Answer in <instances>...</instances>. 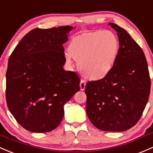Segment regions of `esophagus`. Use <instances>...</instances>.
I'll list each match as a JSON object with an SVG mask.
<instances>
[{
	"mask_svg": "<svg viewBox=\"0 0 153 153\" xmlns=\"http://www.w3.org/2000/svg\"><path fill=\"white\" fill-rule=\"evenodd\" d=\"M79 86H80V90H81L82 91L85 90V87H86V82L85 81V80H83V79L81 80Z\"/></svg>",
	"mask_w": 153,
	"mask_h": 153,
	"instance_id": "34e87169",
	"label": "esophagus"
}]
</instances>
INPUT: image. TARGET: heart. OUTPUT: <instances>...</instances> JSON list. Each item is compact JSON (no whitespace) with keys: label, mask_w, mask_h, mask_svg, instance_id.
Segmentation results:
<instances>
[{"label":"heart","mask_w":153,"mask_h":153,"mask_svg":"<svg viewBox=\"0 0 153 153\" xmlns=\"http://www.w3.org/2000/svg\"><path fill=\"white\" fill-rule=\"evenodd\" d=\"M119 50L120 42L116 34L109 30H97L74 37L64 57L69 65L72 58L76 60L84 77L97 81L112 71Z\"/></svg>","instance_id":"1"}]
</instances>
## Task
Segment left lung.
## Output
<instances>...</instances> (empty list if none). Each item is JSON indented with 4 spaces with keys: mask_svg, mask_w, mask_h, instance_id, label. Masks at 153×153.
Listing matches in <instances>:
<instances>
[{
    "mask_svg": "<svg viewBox=\"0 0 153 153\" xmlns=\"http://www.w3.org/2000/svg\"><path fill=\"white\" fill-rule=\"evenodd\" d=\"M117 32L120 50L114 68L102 79L87 82L86 112L100 130L123 131L138 122L148 101L150 78L143 51L124 29Z\"/></svg>",
    "mask_w": 153,
    "mask_h": 153,
    "instance_id": "obj_1",
    "label": "left lung"
}]
</instances>
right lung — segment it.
I'll use <instances>...</instances> for the list:
<instances>
[{"label":"right lung","instance_id":"right-lung-1","mask_svg":"<svg viewBox=\"0 0 153 153\" xmlns=\"http://www.w3.org/2000/svg\"><path fill=\"white\" fill-rule=\"evenodd\" d=\"M74 28L34 29L10 56L6 102L17 122L28 131L45 133L55 129L63 117L65 103L80 90L78 75L63 68V45Z\"/></svg>","mask_w":153,"mask_h":153}]
</instances>
